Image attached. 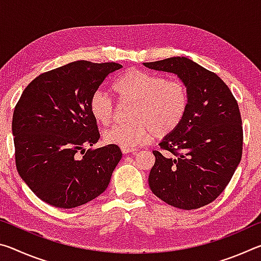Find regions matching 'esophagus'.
Segmentation results:
<instances>
[{
    "instance_id": "34e87169",
    "label": "esophagus",
    "mask_w": 261,
    "mask_h": 261,
    "mask_svg": "<svg viewBox=\"0 0 261 261\" xmlns=\"http://www.w3.org/2000/svg\"><path fill=\"white\" fill-rule=\"evenodd\" d=\"M122 153L123 154H129V153H136L137 149L136 148H126V147H121Z\"/></svg>"
}]
</instances>
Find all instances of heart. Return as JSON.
I'll return each instance as SVG.
<instances>
[{
  "label": "heart",
  "instance_id": "heart-1",
  "mask_svg": "<svg viewBox=\"0 0 261 261\" xmlns=\"http://www.w3.org/2000/svg\"><path fill=\"white\" fill-rule=\"evenodd\" d=\"M113 91L122 103H134L130 124H121L105 132L110 145L132 148L173 134L180 125L189 107V92L183 82L166 79L138 69L127 70L113 84ZM93 117L109 125L116 115V105L108 94L96 91L90 101Z\"/></svg>",
  "mask_w": 261,
  "mask_h": 261
}]
</instances>
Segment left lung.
I'll return each instance as SVG.
<instances>
[{"label":"left lung","instance_id":"8db88e82","mask_svg":"<svg viewBox=\"0 0 261 261\" xmlns=\"http://www.w3.org/2000/svg\"><path fill=\"white\" fill-rule=\"evenodd\" d=\"M171 72L188 87L189 107L180 125L163 138L148 176L152 192L168 205L197 210L214 201L230 182L243 151L238 103L218 74L187 57L144 63Z\"/></svg>","mask_w":261,"mask_h":261}]
</instances>
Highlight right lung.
<instances>
[{"label": "right lung", "instance_id": "right-lung-1", "mask_svg": "<svg viewBox=\"0 0 261 261\" xmlns=\"http://www.w3.org/2000/svg\"><path fill=\"white\" fill-rule=\"evenodd\" d=\"M121 68L114 62H72L33 79L17 102V171L47 204L73 208L107 189L122 152L117 145L85 152L100 138L90 101L106 77Z\"/></svg>", "mask_w": 261, "mask_h": 261}]
</instances>
